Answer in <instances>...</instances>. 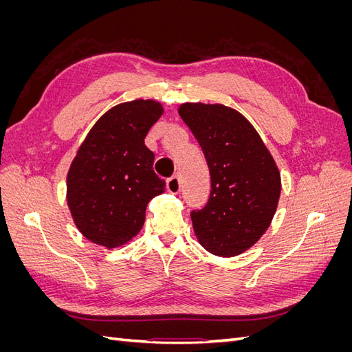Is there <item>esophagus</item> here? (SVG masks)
Listing matches in <instances>:
<instances>
[{
  "label": "esophagus",
  "instance_id": "esophagus-1",
  "mask_svg": "<svg viewBox=\"0 0 352 352\" xmlns=\"http://www.w3.org/2000/svg\"><path fill=\"white\" fill-rule=\"evenodd\" d=\"M166 188L170 194H179L180 190V179L179 176H172L166 184Z\"/></svg>",
  "mask_w": 352,
  "mask_h": 352
}]
</instances>
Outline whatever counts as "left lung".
I'll return each instance as SVG.
<instances>
[{"label":"left lung","instance_id":"left-lung-1","mask_svg":"<svg viewBox=\"0 0 352 352\" xmlns=\"http://www.w3.org/2000/svg\"><path fill=\"white\" fill-rule=\"evenodd\" d=\"M177 113L201 145L211 176L207 206L190 212L195 236L208 252L235 257L270 226L282 189L278 164L235 109L185 102Z\"/></svg>","mask_w":352,"mask_h":352}]
</instances>
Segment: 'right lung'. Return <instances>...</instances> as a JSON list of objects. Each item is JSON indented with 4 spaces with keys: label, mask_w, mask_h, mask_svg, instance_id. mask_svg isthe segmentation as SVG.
Wrapping results in <instances>:
<instances>
[{
    "label": "right lung",
    "mask_w": 352,
    "mask_h": 352,
    "mask_svg": "<svg viewBox=\"0 0 352 352\" xmlns=\"http://www.w3.org/2000/svg\"><path fill=\"white\" fill-rule=\"evenodd\" d=\"M162 102L133 100L105 111L88 132L67 172V206L78 230L104 248H117L144 226L148 202L164 192L145 145L163 116Z\"/></svg>",
    "instance_id": "1"
}]
</instances>
